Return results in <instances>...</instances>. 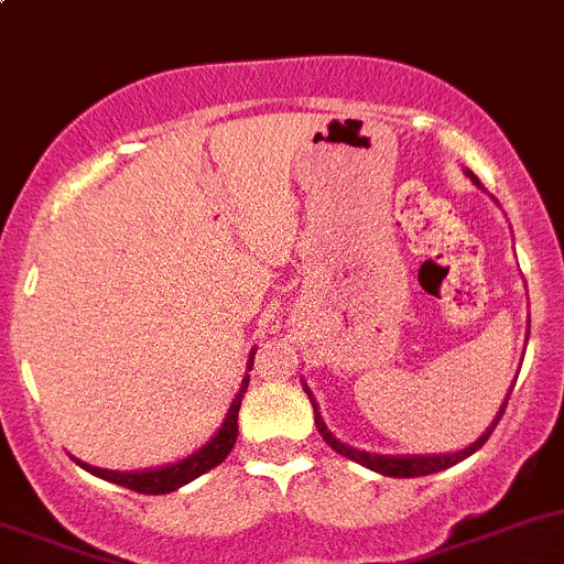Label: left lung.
<instances>
[{
  "label": "left lung",
  "mask_w": 564,
  "mask_h": 564,
  "mask_svg": "<svg viewBox=\"0 0 564 564\" xmlns=\"http://www.w3.org/2000/svg\"><path fill=\"white\" fill-rule=\"evenodd\" d=\"M469 176L477 182L475 174H469ZM477 185H480V182H477ZM305 392H308V390H305ZM308 395H311V392H308ZM508 398H510V392H508ZM508 398H505L502 409H499V414H497V420H494V423H491V429H488L486 434H482L480 440L475 442V445H469V447H466V451H460V453H453V456H409V458H401V456H398V458L395 456H371V453L355 451V447H346L344 442L335 440V436L327 431V425H324V420H322V414H318L316 403H314V412H316L318 434H322V440L327 442V445L333 447L335 453H340V456H346L349 460H357V464L368 466V469L379 471V475H388V477H420V475H434V471L447 469V466L458 464V460H464L466 456H471V453H475L477 447L486 445V440H488V436H491V431L497 429V423H499V420H502L505 406H508Z\"/></svg>",
  "instance_id": "1"
}]
</instances>
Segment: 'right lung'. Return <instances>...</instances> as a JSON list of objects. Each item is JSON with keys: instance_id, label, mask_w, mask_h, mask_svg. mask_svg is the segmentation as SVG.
<instances>
[{"instance_id": "obj_1", "label": "right lung", "mask_w": 564, "mask_h": 564, "mask_svg": "<svg viewBox=\"0 0 564 564\" xmlns=\"http://www.w3.org/2000/svg\"><path fill=\"white\" fill-rule=\"evenodd\" d=\"M253 355L256 351H250L248 371H250V366H253ZM248 382H250V377L242 379V388H240V392H237L235 401H231L229 414H226L224 425H220L218 434L213 436V442H209V445H204L198 453H193L191 458L180 460V464L163 466V469H150V471H108V469H98V466L82 464V460H78V464H82L87 471H93V475L104 477V480H108V482H117V486L130 488V491H139V494L176 491L180 486L191 482L193 477L204 475L207 469L218 466L220 460L231 453V447H235V442H237V412H240V403H242V395H246V390H248Z\"/></svg>"}]
</instances>
